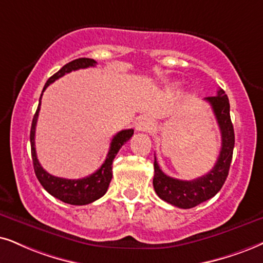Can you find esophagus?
<instances>
[{
  "mask_svg": "<svg viewBox=\"0 0 263 263\" xmlns=\"http://www.w3.org/2000/svg\"><path fill=\"white\" fill-rule=\"evenodd\" d=\"M153 126H154V124H153V121L151 120V119L141 118L137 122H136L135 128H136V131H138V132H148L153 128Z\"/></svg>",
  "mask_w": 263,
  "mask_h": 263,
  "instance_id": "obj_1",
  "label": "esophagus"
}]
</instances>
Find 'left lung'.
<instances>
[{
  "label": "left lung",
  "instance_id": "obj_1",
  "mask_svg": "<svg viewBox=\"0 0 263 263\" xmlns=\"http://www.w3.org/2000/svg\"><path fill=\"white\" fill-rule=\"evenodd\" d=\"M205 101L211 105L221 131V152L212 170L201 177L192 181H182L165 175L161 171L156 158L154 160V178L153 185L156 194L168 204L181 209L194 208L221 191L231 167L234 148V129L229 114V101L223 89H218L217 95L206 97Z\"/></svg>",
  "mask_w": 263,
  "mask_h": 263
}]
</instances>
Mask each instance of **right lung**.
<instances>
[{"mask_svg": "<svg viewBox=\"0 0 263 263\" xmlns=\"http://www.w3.org/2000/svg\"><path fill=\"white\" fill-rule=\"evenodd\" d=\"M97 62L91 58H79L75 59L68 64H65L58 72L51 76L46 82L45 87L42 89V93L46 88L48 87L49 84L54 82L62 76H64L68 72H71L74 70H79V69H86L89 66H95ZM42 97V95H41ZM41 97H40V103L37 110H36L34 119H32L31 129H30V143H31V158L32 164H34L35 175L42 187L47 191L49 194L53 195L54 198L59 199L63 202L70 205H87L91 202L96 201L97 199L102 198L108 191L109 183H110L112 177V160L120 151V148L128 141L129 138L134 135V129H122V131L118 132L111 139L110 148L105 158L104 162H103L101 167L97 171L93 172L92 175L87 176L85 178L80 179H66L62 177H55L48 174L47 171L43 170V167L37 160V155H36L35 149V129H36V122H37L40 105H41Z\"/></svg>", "mask_w": 263, "mask_h": 263, "instance_id": "1", "label": "right lung"}]
</instances>
